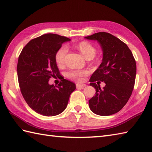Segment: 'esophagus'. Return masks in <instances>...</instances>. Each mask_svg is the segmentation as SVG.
I'll return each mask as SVG.
<instances>
[{"label": "esophagus", "instance_id": "34e87169", "mask_svg": "<svg viewBox=\"0 0 152 152\" xmlns=\"http://www.w3.org/2000/svg\"><path fill=\"white\" fill-rule=\"evenodd\" d=\"M86 86L85 84H80V83H77L76 84V88H83Z\"/></svg>", "mask_w": 152, "mask_h": 152}]
</instances>
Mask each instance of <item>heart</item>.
<instances>
[{"label":"heart","mask_w":152,"mask_h":152,"mask_svg":"<svg viewBox=\"0 0 152 152\" xmlns=\"http://www.w3.org/2000/svg\"><path fill=\"white\" fill-rule=\"evenodd\" d=\"M77 48L86 59L94 57L96 50L93 45L88 42L83 41L77 45ZM69 51V48L66 45H63L59 48L55 55V60L59 66H62L64 64L65 57ZM88 74L86 70H71L66 73V77L71 80L76 82H81L83 78Z\"/></svg>","instance_id":"1"}]
</instances>
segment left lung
<instances>
[{
  "label": "left lung",
  "mask_w": 152,
  "mask_h": 152,
  "mask_svg": "<svg viewBox=\"0 0 152 152\" xmlns=\"http://www.w3.org/2000/svg\"><path fill=\"white\" fill-rule=\"evenodd\" d=\"M85 38L97 41L103 53L101 64L89 80L90 86L96 89L95 95L89 100V108L99 115L115 114L124 108L133 92L136 61L127 44L111 34L100 32ZM97 80L106 83L102 90L96 84Z\"/></svg>",
  "instance_id": "1"
}]
</instances>
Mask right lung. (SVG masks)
<instances>
[{
  "label": "right lung",
  "instance_id": "right-lung-1",
  "mask_svg": "<svg viewBox=\"0 0 152 152\" xmlns=\"http://www.w3.org/2000/svg\"><path fill=\"white\" fill-rule=\"evenodd\" d=\"M70 40L56 34H43L29 41L19 56L17 72L21 94L30 108L41 115L63 112L76 89L75 83L65 79L58 86L48 83L60 75L55 55L62 44Z\"/></svg>",
  "mask_w": 152,
  "mask_h": 152
}]
</instances>
